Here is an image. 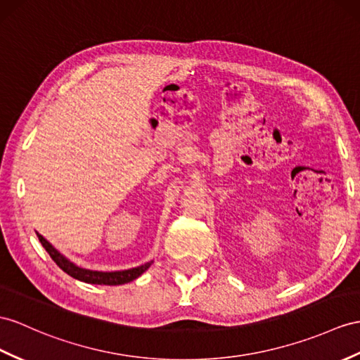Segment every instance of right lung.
I'll use <instances>...</instances> for the list:
<instances>
[{"mask_svg": "<svg viewBox=\"0 0 360 360\" xmlns=\"http://www.w3.org/2000/svg\"><path fill=\"white\" fill-rule=\"evenodd\" d=\"M38 238L42 244V248L47 250V253L50 255V258L53 259L59 269H63L67 275H70L72 278L77 279V281H82L86 284H98V285H120V284H127L134 281L136 278H139L140 275L150 269V266L153 264V261L145 262V264L139 266V267H133L128 270H116V271H101V270H90V269H84L79 267L77 264H75L73 261H70L68 258H65L63 253L59 250H56L51 244L44 238L41 233H38Z\"/></svg>", "mask_w": 360, "mask_h": 360, "instance_id": "1", "label": "right lung"}]
</instances>
